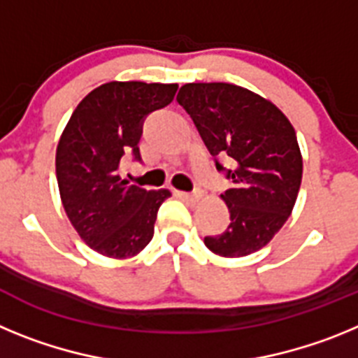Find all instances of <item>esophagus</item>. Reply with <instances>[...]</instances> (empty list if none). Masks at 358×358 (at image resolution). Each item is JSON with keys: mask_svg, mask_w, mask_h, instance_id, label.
<instances>
[{"mask_svg": "<svg viewBox=\"0 0 358 358\" xmlns=\"http://www.w3.org/2000/svg\"><path fill=\"white\" fill-rule=\"evenodd\" d=\"M176 195L179 199H182V201L189 202V204H197V202L201 201V197H202L201 192H195V194H186V192H176Z\"/></svg>", "mask_w": 358, "mask_h": 358, "instance_id": "34e87169", "label": "esophagus"}]
</instances>
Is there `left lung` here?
<instances>
[{
    "mask_svg": "<svg viewBox=\"0 0 358 358\" xmlns=\"http://www.w3.org/2000/svg\"><path fill=\"white\" fill-rule=\"evenodd\" d=\"M211 156L231 157L222 194L231 224L206 236L211 252L240 258L265 248L283 227L301 186L303 157L296 131L271 100L226 82H192L177 94ZM217 169L224 166L217 161Z\"/></svg>",
    "mask_w": 358,
    "mask_h": 358,
    "instance_id": "left-lung-1",
    "label": "left lung"
}]
</instances>
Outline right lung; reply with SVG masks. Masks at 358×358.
<instances>
[{"instance_id":"add662e5","label":"right lung","mask_w":358,"mask_h":358,"mask_svg":"<svg viewBox=\"0 0 358 358\" xmlns=\"http://www.w3.org/2000/svg\"><path fill=\"white\" fill-rule=\"evenodd\" d=\"M177 84L107 82L73 110L57 145L59 194L69 222L98 255L125 260L154 236L157 210L169 189H143L120 177L125 154L140 159L141 123L169 106Z\"/></svg>"}]
</instances>
